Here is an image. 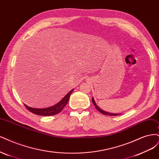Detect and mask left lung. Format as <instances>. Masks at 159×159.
<instances>
[{
	"label": "left lung",
	"mask_w": 159,
	"mask_h": 159,
	"mask_svg": "<svg viewBox=\"0 0 159 159\" xmlns=\"http://www.w3.org/2000/svg\"><path fill=\"white\" fill-rule=\"evenodd\" d=\"M92 101H93V104L94 105V106H95V107L96 108V110H98L100 113H102V114H104V115H106V116H118V115H120V114H114V113H110V112H107V111H104V110H102L100 107H98V105H97L96 104V102H95V101H94V98H92Z\"/></svg>",
	"instance_id": "obj_1"
}]
</instances>
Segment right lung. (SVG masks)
Instances as JSON below:
<instances>
[{"label":"right lung","mask_w":159,"mask_h":159,"mask_svg":"<svg viewBox=\"0 0 159 159\" xmlns=\"http://www.w3.org/2000/svg\"><path fill=\"white\" fill-rule=\"evenodd\" d=\"M73 90L74 89L70 90L69 93L65 95V96L62 100H61L59 102H58L57 104H56L53 106L45 107V108H34V107H29L25 104H24V106L29 111L32 112L33 114L38 115V116H50L57 114L63 110L64 107L66 105V104H67V102L70 98V96L71 94H72Z\"/></svg>","instance_id":"1"}]
</instances>
